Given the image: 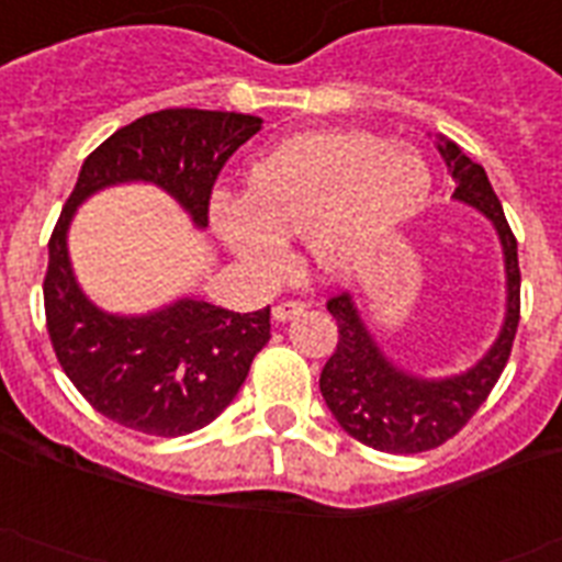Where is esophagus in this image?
I'll list each match as a JSON object with an SVG mask.
<instances>
[{
  "label": "esophagus",
  "instance_id": "34e87169",
  "mask_svg": "<svg viewBox=\"0 0 562 562\" xmlns=\"http://www.w3.org/2000/svg\"><path fill=\"white\" fill-rule=\"evenodd\" d=\"M301 310H304V304L301 301H278L276 307H272V318L276 322H286V318H292V315H299Z\"/></svg>",
  "mask_w": 562,
  "mask_h": 562
}]
</instances>
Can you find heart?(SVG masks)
<instances>
[{"label":"heart","instance_id":"1","mask_svg":"<svg viewBox=\"0 0 562 562\" xmlns=\"http://www.w3.org/2000/svg\"><path fill=\"white\" fill-rule=\"evenodd\" d=\"M428 183L416 148L370 132H310L258 157L247 198L217 194L212 217L240 261L261 276L284 270L286 238L304 232L315 261L350 270L414 215Z\"/></svg>","mask_w":562,"mask_h":562}]
</instances>
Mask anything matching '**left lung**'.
Masks as SVG:
<instances>
[{
  "mask_svg": "<svg viewBox=\"0 0 562 562\" xmlns=\"http://www.w3.org/2000/svg\"><path fill=\"white\" fill-rule=\"evenodd\" d=\"M439 151L457 183L453 198L476 206L497 226L508 276V313L494 347L468 373L451 379H416L384 359L347 292L327 299V310L338 327V345L324 364L318 387L338 425L361 445L384 453H422L457 437L503 375L520 324L517 238L505 221L503 203L485 169L462 155L457 143L448 140Z\"/></svg>",
  "mask_w": 562,
  "mask_h": 562,
  "instance_id": "left-lung-1",
  "label": "left lung"
}]
</instances>
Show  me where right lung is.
<instances>
[{
    "label": "right lung",
    "mask_w": 562,
    "mask_h": 562,
    "mask_svg": "<svg viewBox=\"0 0 562 562\" xmlns=\"http://www.w3.org/2000/svg\"><path fill=\"white\" fill-rule=\"evenodd\" d=\"M261 117L235 111L164 109L123 125L86 157L48 240L42 281L45 327L59 368L88 405L148 437H183L238 396L249 364L270 341V307L232 313L183 299L160 313L120 318L97 310L74 281L65 232L97 189L148 180L209 224L212 189Z\"/></svg>",
    "instance_id": "right-lung-1"
}]
</instances>
